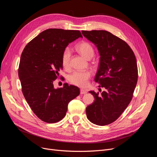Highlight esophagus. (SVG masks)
<instances>
[{
	"instance_id": "1",
	"label": "esophagus",
	"mask_w": 157,
	"mask_h": 157,
	"mask_svg": "<svg viewBox=\"0 0 157 157\" xmlns=\"http://www.w3.org/2000/svg\"><path fill=\"white\" fill-rule=\"evenodd\" d=\"M87 93V91L84 89H81L80 90V94H85Z\"/></svg>"
}]
</instances>
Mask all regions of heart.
<instances>
[{
    "label": "heart",
    "mask_w": 157,
    "mask_h": 157,
    "mask_svg": "<svg viewBox=\"0 0 157 157\" xmlns=\"http://www.w3.org/2000/svg\"><path fill=\"white\" fill-rule=\"evenodd\" d=\"M78 52L87 59H90L94 55V49L91 44L88 42H82L76 46ZM71 52L69 48H66L62 55V64L65 69L70 66ZM92 76L90 71H74L69 76L68 80L74 85L79 87H85L88 84V80Z\"/></svg>",
    "instance_id": "1"
}]
</instances>
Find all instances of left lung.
<instances>
[{
	"label": "left lung",
	"mask_w": 157,
	"mask_h": 157,
	"mask_svg": "<svg viewBox=\"0 0 157 157\" xmlns=\"http://www.w3.org/2000/svg\"><path fill=\"white\" fill-rule=\"evenodd\" d=\"M97 48L101 56L95 81L105 91H90L95 101L86 107L87 118L97 125L116 121L133 97L138 79L136 56L128 44L105 30L82 31Z\"/></svg>",
	"instance_id": "8db88e82"
}]
</instances>
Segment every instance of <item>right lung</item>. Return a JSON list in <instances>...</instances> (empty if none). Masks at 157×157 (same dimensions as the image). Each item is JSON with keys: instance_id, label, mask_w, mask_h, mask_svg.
<instances>
[{"instance_id": "add662e5", "label": "right lung", "mask_w": 157, "mask_h": 157, "mask_svg": "<svg viewBox=\"0 0 157 157\" xmlns=\"http://www.w3.org/2000/svg\"><path fill=\"white\" fill-rule=\"evenodd\" d=\"M79 37H83L79 30L49 29L30 41L21 53L18 76L23 94L32 111L44 122L62 120L69 102L79 95L77 86L65 83L55 89L53 83L63 68V50Z\"/></svg>"}]
</instances>
